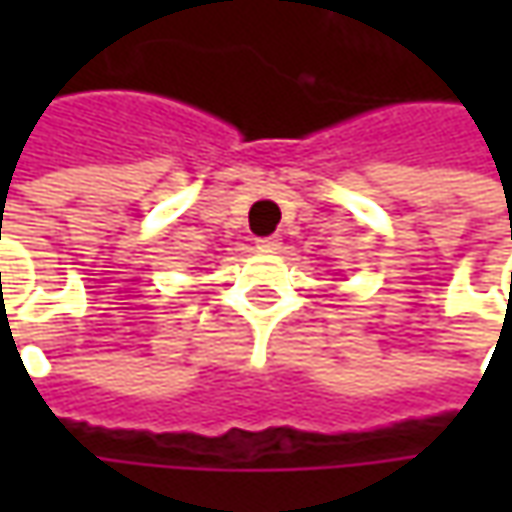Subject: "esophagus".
<instances>
[{"mask_svg":"<svg viewBox=\"0 0 512 512\" xmlns=\"http://www.w3.org/2000/svg\"><path fill=\"white\" fill-rule=\"evenodd\" d=\"M256 247L265 250V253H273V250L282 247V239H279V236H265V239H256Z\"/></svg>","mask_w":512,"mask_h":512,"instance_id":"esophagus-1","label":"esophagus"}]
</instances>
